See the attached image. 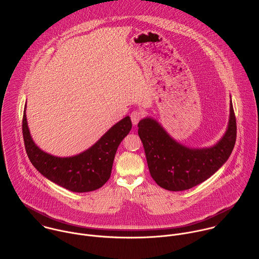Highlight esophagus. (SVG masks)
I'll list each match as a JSON object with an SVG mask.
<instances>
[{
	"label": "esophagus",
	"mask_w": 259,
	"mask_h": 259,
	"mask_svg": "<svg viewBox=\"0 0 259 259\" xmlns=\"http://www.w3.org/2000/svg\"><path fill=\"white\" fill-rule=\"evenodd\" d=\"M144 116V112L142 111H134L131 113V118L133 121L134 125H137L139 123V121L143 118Z\"/></svg>",
	"instance_id": "esophagus-1"
}]
</instances>
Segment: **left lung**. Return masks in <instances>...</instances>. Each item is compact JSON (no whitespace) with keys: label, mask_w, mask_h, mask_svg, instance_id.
<instances>
[{"label":"left lung","mask_w":259,"mask_h":259,"mask_svg":"<svg viewBox=\"0 0 259 259\" xmlns=\"http://www.w3.org/2000/svg\"><path fill=\"white\" fill-rule=\"evenodd\" d=\"M138 126L151 178L170 191L189 189L209 179L228 159L236 141V119L231 102L227 130L211 148L185 147L150 117L142 119Z\"/></svg>","instance_id":"left-lung-1"}]
</instances>
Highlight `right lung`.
I'll return each mask as SVG.
<instances>
[{
	"label": "right lung",
	"mask_w": 259,
	"mask_h": 259,
	"mask_svg": "<svg viewBox=\"0 0 259 259\" xmlns=\"http://www.w3.org/2000/svg\"><path fill=\"white\" fill-rule=\"evenodd\" d=\"M131 130V117L125 116L89 149L74 156L59 157L37 148L28 127L26 107L23 115V137L31 162L45 178L74 192L93 191L109 181L116 149Z\"/></svg>",
	"instance_id": "1"
}]
</instances>
